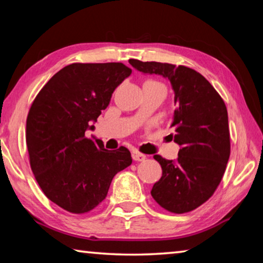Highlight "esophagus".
<instances>
[{
	"label": "esophagus",
	"instance_id": "obj_1",
	"mask_svg": "<svg viewBox=\"0 0 263 263\" xmlns=\"http://www.w3.org/2000/svg\"><path fill=\"white\" fill-rule=\"evenodd\" d=\"M132 159L135 160V161H144V160L146 159V155L142 153H139V152H135L132 154Z\"/></svg>",
	"mask_w": 263,
	"mask_h": 263
}]
</instances>
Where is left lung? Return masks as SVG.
Returning <instances> with one entry per match:
<instances>
[{"instance_id": "obj_1", "label": "left lung", "mask_w": 263, "mask_h": 263, "mask_svg": "<svg viewBox=\"0 0 263 263\" xmlns=\"http://www.w3.org/2000/svg\"><path fill=\"white\" fill-rule=\"evenodd\" d=\"M142 73L167 78L174 90L176 109L174 135L181 146L176 160L161 155L154 159L162 176L151 195L160 206L173 213H185L205 203L215 193L228 164L231 142L228 109L211 83L185 66L130 59Z\"/></svg>"}]
</instances>
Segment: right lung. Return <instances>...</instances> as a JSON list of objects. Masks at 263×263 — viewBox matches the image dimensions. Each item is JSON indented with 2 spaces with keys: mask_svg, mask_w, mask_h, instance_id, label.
Returning <instances> with one entry per match:
<instances>
[{
  "mask_svg": "<svg viewBox=\"0 0 263 263\" xmlns=\"http://www.w3.org/2000/svg\"><path fill=\"white\" fill-rule=\"evenodd\" d=\"M132 69L122 62L70 64L48 80L26 119L30 166L46 197L70 213L94 210L111 181L132 163L126 147L108 151L86 137Z\"/></svg>",
  "mask_w": 263,
  "mask_h": 263,
  "instance_id": "1",
  "label": "right lung"
}]
</instances>
